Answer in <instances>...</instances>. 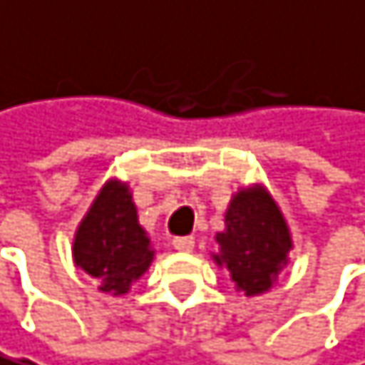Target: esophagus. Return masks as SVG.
Listing matches in <instances>:
<instances>
[{"label":"esophagus","mask_w":365,"mask_h":365,"mask_svg":"<svg viewBox=\"0 0 365 365\" xmlns=\"http://www.w3.org/2000/svg\"><path fill=\"white\" fill-rule=\"evenodd\" d=\"M173 247L181 253H190L195 249V237L192 235H186V237H175L173 240Z\"/></svg>","instance_id":"34e87169"}]
</instances>
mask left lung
<instances>
[{"mask_svg":"<svg viewBox=\"0 0 365 365\" xmlns=\"http://www.w3.org/2000/svg\"><path fill=\"white\" fill-rule=\"evenodd\" d=\"M224 224L227 229L215 235L220 245V253H213L215 264L229 269L245 296L269 292L294 247L278 204L262 186L242 188L233 195Z\"/></svg>","mask_w":365,"mask_h":365,"instance_id":"8db88e82","label":"left lung"}]
</instances>
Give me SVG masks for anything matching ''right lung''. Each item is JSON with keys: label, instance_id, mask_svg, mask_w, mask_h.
<instances>
[{"label": "right lung", "instance_id": "obj_1", "mask_svg": "<svg viewBox=\"0 0 365 365\" xmlns=\"http://www.w3.org/2000/svg\"><path fill=\"white\" fill-rule=\"evenodd\" d=\"M73 262L91 278L101 280V292L123 296L141 278L155 258L150 237L138 224L130 186L109 179L91 202L73 235Z\"/></svg>", "mask_w": 365, "mask_h": 365}]
</instances>
